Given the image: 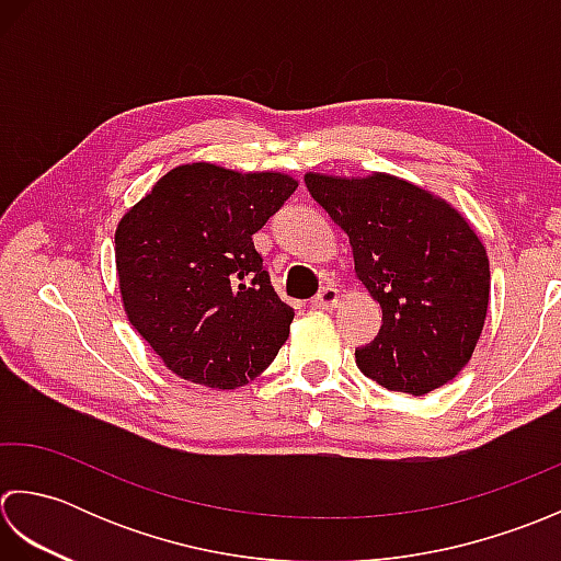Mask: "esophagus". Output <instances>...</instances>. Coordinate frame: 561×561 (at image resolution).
Instances as JSON below:
<instances>
[{
  "instance_id": "34e87169",
  "label": "esophagus",
  "mask_w": 561,
  "mask_h": 561,
  "mask_svg": "<svg viewBox=\"0 0 561 561\" xmlns=\"http://www.w3.org/2000/svg\"><path fill=\"white\" fill-rule=\"evenodd\" d=\"M339 302H341V295H339V288H334V285H327L324 290H319L312 297V307H317V310H334Z\"/></svg>"
}]
</instances>
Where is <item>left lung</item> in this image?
<instances>
[{
    "instance_id": "1",
    "label": "left lung",
    "mask_w": 561,
    "mask_h": 561,
    "mask_svg": "<svg viewBox=\"0 0 561 561\" xmlns=\"http://www.w3.org/2000/svg\"><path fill=\"white\" fill-rule=\"evenodd\" d=\"M305 184L348 234L356 276L382 307L380 334L356 351L363 375L414 397L450 382L472 358L489 307V259L470 222L382 171H310Z\"/></svg>"
}]
</instances>
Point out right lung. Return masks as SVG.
<instances>
[{
  "label": "right lung",
  "instance_id": "obj_1",
  "mask_svg": "<svg viewBox=\"0 0 561 561\" xmlns=\"http://www.w3.org/2000/svg\"><path fill=\"white\" fill-rule=\"evenodd\" d=\"M297 181L280 171L181 164L121 217L116 271L125 314L181 380L234 390L264 373L295 310L254 249Z\"/></svg>",
  "mask_w": 561,
  "mask_h": 561
}]
</instances>
